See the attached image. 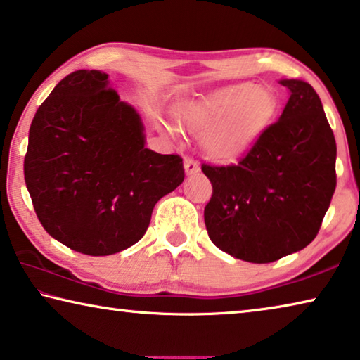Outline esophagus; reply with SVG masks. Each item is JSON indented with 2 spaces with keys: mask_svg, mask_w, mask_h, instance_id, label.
I'll use <instances>...</instances> for the list:
<instances>
[{
  "mask_svg": "<svg viewBox=\"0 0 360 360\" xmlns=\"http://www.w3.org/2000/svg\"><path fill=\"white\" fill-rule=\"evenodd\" d=\"M184 169H186V174H195L200 171V167H198V163L195 162V160L187 157L184 160Z\"/></svg>",
  "mask_w": 360,
  "mask_h": 360,
  "instance_id": "esophagus-1",
  "label": "esophagus"
}]
</instances>
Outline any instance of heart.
<instances>
[{
  "label": "heart",
  "instance_id": "obj_1",
  "mask_svg": "<svg viewBox=\"0 0 360 360\" xmlns=\"http://www.w3.org/2000/svg\"><path fill=\"white\" fill-rule=\"evenodd\" d=\"M278 108L272 91L252 83L232 84L186 108L184 118L216 160H236L259 141ZM171 131V128H167Z\"/></svg>",
  "mask_w": 360,
  "mask_h": 360
}]
</instances>
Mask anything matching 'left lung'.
<instances>
[{
    "mask_svg": "<svg viewBox=\"0 0 360 360\" xmlns=\"http://www.w3.org/2000/svg\"><path fill=\"white\" fill-rule=\"evenodd\" d=\"M281 118L229 167L203 163L213 186L205 226L237 259L272 262L316 238L336 187V142L321 98L303 79H281Z\"/></svg>",
    "mask_w": 360,
    "mask_h": 360,
    "instance_id": "left-lung-1",
    "label": "left lung"
}]
</instances>
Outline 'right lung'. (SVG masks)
<instances>
[{
  "label": "right lung",
  "instance_id": "1",
  "mask_svg": "<svg viewBox=\"0 0 360 360\" xmlns=\"http://www.w3.org/2000/svg\"><path fill=\"white\" fill-rule=\"evenodd\" d=\"M24 174L51 237L107 256L144 236L155 203L184 181L179 155L146 149L144 124L101 70L57 83L28 131Z\"/></svg>",
  "mask_w": 360,
  "mask_h": 360
}]
</instances>
